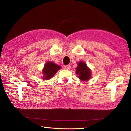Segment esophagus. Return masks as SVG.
Here are the masks:
<instances>
[{
	"label": "esophagus",
	"instance_id": "obj_1",
	"mask_svg": "<svg viewBox=\"0 0 131 131\" xmlns=\"http://www.w3.org/2000/svg\"><path fill=\"white\" fill-rule=\"evenodd\" d=\"M70 68H71V67L70 65H67L64 67V69H66V70H69L70 69Z\"/></svg>",
	"mask_w": 131,
	"mask_h": 131
}]
</instances>
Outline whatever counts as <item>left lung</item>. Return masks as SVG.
<instances>
[{
    "label": "left lung",
    "mask_w": 131,
    "mask_h": 131,
    "mask_svg": "<svg viewBox=\"0 0 131 131\" xmlns=\"http://www.w3.org/2000/svg\"><path fill=\"white\" fill-rule=\"evenodd\" d=\"M76 69V74L82 81H88L91 78V70L88 68L84 62H79Z\"/></svg>",
    "instance_id": "obj_1"
}]
</instances>
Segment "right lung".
Segmentation results:
<instances>
[{
	"instance_id": "obj_1",
	"label": "right lung",
	"mask_w": 131,
	"mask_h": 131,
	"mask_svg": "<svg viewBox=\"0 0 131 131\" xmlns=\"http://www.w3.org/2000/svg\"><path fill=\"white\" fill-rule=\"evenodd\" d=\"M61 69V67L51 62H47L45 63L44 68L42 70L43 79L44 80H48L52 78L57 71Z\"/></svg>"
}]
</instances>
